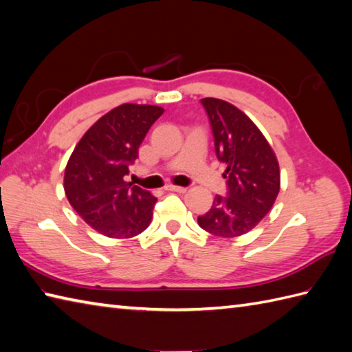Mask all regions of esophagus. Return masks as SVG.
Masks as SVG:
<instances>
[{
  "instance_id": "34e87169",
  "label": "esophagus",
  "mask_w": 352,
  "mask_h": 352,
  "mask_svg": "<svg viewBox=\"0 0 352 352\" xmlns=\"http://www.w3.org/2000/svg\"><path fill=\"white\" fill-rule=\"evenodd\" d=\"M166 190H169V192H177V193H184L188 189L182 188V186H172V184H169V186H166Z\"/></svg>"
}]
</instances>
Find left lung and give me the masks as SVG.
Returning <instances> with one entry per match:
<instances>
[{
	"label": "left lung",
	"instance_id": "left-lung-1",
	"mask_svg": "<svg viewBox=\"0 0 352 352\" xmlns=\"http://www.w3.org/2000/svg\"><path fill=\"white\" fill-rule=\"evenodd\" d=\"M210 119L218 159L227 164L228 197L216 195L199 227L218 237L246 234L271 210L280 192V166L258 126L233 104L201 100Z\"/></svg>",
	"mask_w": 352,
	"mask_h": 352
}]
</instances>
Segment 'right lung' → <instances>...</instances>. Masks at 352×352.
I'll use <instances>...</instances> for the list:
<instances>
[{
    "instance_id": "right-lung-1",
    "label": "right lung",
    "mask_w": 352,
    "mask_h": 352,
    "mask_svg": "<svg viewBox=\"0 0 352 352\" xmlns=\"http://www.w3.org/2000/svg\"><path fill=\"white\" fill-rule=\"evenodd\" d=\"M163 111L149 104H121L101 116L74 148L65 168L66 198L98 233L130 239L151 223L157 198L124 177Z\"/></svg>"
}]
</instances>
